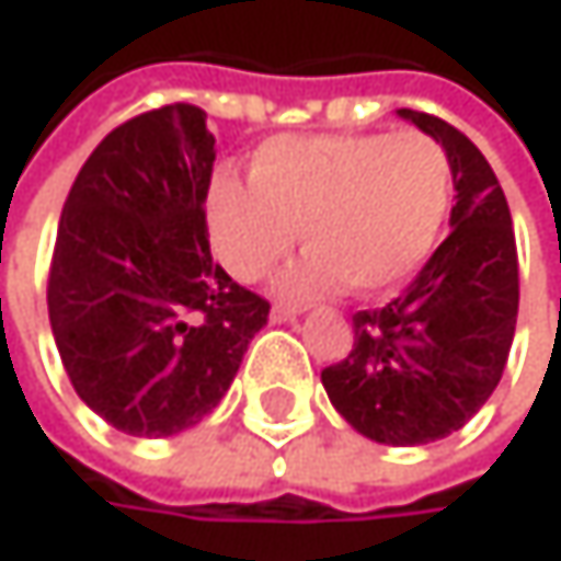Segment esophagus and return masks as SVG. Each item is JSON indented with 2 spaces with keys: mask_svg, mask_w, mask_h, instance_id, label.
I'll return each instance as SVG.
<instances>
[{
  "mask_svg": "<svg viewBox=\"0 0 561 561\" xmlns=\"http://www.w3.org/2000/svg\"><path fill=\"white\" fill-rule=\"evenodd\" d=\"M300 313V307L297 304H274V310H271V323H287V320H294Z\"/></svg>",
  "mask_w": 561,
  "mask_h": 561,
  "instance_id": "1",
  "label": "esophagus"
}]
</instances>
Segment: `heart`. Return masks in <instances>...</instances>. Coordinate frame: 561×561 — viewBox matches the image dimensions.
<instances>
[{
	"mask_svg": "<svg viewBox=\"0 0 561 561\" xmlns=\"http://www.w3.org/2000/svg\"><path fill=\"white\" fill-rule=\"evenodd\" d=\"M454 195L447 149L424 134H320L267 140L248 182L211 185L215 251L241 280L267 277L294 238L310 248L290 271L300 294L340 284L382 290L431 254Z\"/></svg>",
	"mask_w": 561,
	"mask_h": 561,
	"instance_id": "heart-1",
	"label": "heart"
}]
</instances>
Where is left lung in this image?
<instances>
[{"mask_svg":"<svg viewBox=\"0 0 561 561\" xmlns=\"http://www.w3.org/2000/svg\"><path fill=\"white\" fill-rule=\"evenodd\" d=\"M454 165L450 234L386 307L353 317V350L323 369L333 409L392 447L431 444L493 396L516 333L519 261L506 195L483 152L457 127L399 111Z\"/></svg>","mask_w":561,"mask_h":561,"instance_id":"obj_1","label":"left lung"}]
</instances>
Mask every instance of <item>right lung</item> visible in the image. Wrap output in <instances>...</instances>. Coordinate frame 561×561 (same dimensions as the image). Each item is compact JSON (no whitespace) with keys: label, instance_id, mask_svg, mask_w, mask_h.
I'll return each mask as SVG.
<instances>
[{"label":"right lung","instance_id":"right-lung-1","mask_svg":"<svg viewBox=\"0 0 561 561\" xmlns=\"http://www.w3.org/2000/svg\"><path fill=\"white\" fill-rule=\"evenodd\" d=\"M205 111L140 114L81 165L55 238L48 320L81 402L124 434L169 437L228 392L271 304L211 261Z\"/></svg>","mask_w":561,"mask_h":561}]
</instances>
